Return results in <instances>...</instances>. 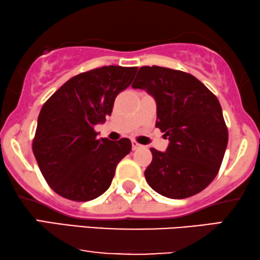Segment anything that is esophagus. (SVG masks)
I'll use <instances>...</instances> for the list:
<instances>
[{
    "mask_svg": "<svg viewBox=\"0 0 260 260\" xmlns=\"http://www.w3.org/2000/svg\"><path fill=\"white\" fill-rule=\"evenodd\" d=\"M131 145H133V150H137V149L142 148V145L140 143H137L136 141H133L131 142Z\"/></svg>",
    "mask_w": 260,
    "mask_h": 260,
    "instance_id": "obj_1",
    "label": "esophagus"
}]
</instances>
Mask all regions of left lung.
Wrapping results in <instances>:
<instances>
[{"instance_id":"obj_1","label":"left lung","mask_w":260,"mask_h":260,"mask_svg":"<svg viewBox=\"0 0 260 260\" xmlns=\"http://www.w3.org/2000/svg\"><path fill=\"white\" fill-rule=\"evenodd\" d=\"M134 88L155 98L156 127L169 140L167 151L151 148L147 182L170 199L200 193L214 180L229 142L218 98L194 76L159 66H143Z\"/></svg>"}]
</instances>
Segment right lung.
Listing matches in <instances>:
<instances>
[{
  "mask_svg": "<svg viewBox=\"0 0 260 260\" xmlns=\"http://www.w3.org/2000/svg\"><path fill=\"white\" fill-rule=\"evenodd\" d=\"M136 72L111 65L77 74L41 108L31 147L42 176L60 197L84 202L108 190L131 142L97 138L94 125L111 115L117 94Z\"/></svg>",
  "mask_w": 260,
  "mask_h": 260,
  "instance_id": "obj_1",
  "label": "right lung"
}]
</instances>
